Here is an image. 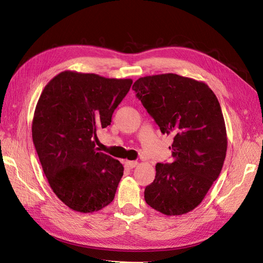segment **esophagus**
<instances>
[{
    "label": "esophagus",
    "mask_w": 263,
    "mask_h": 263,
    "mask_svg": "<svg viewBox=\"0 0 263 263\" xmlns=\"http://www.w3.org/2000/svg\"><path fill=\"white\" fill-rule=\"evenodd\" d=\"M138 164V162L137 161H129V160H127L126 162H125V165L127 166V168L128 169H133V168H135V166H136Z\"/></svg>",
    "instance_id": "esophagus-1"
}]
</instances>
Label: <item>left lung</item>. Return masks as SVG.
Instances as JSON below:
<instances>
[{"instance_id": "obj_1", "label": "left lung", "mask_w": 263, "mask_h": 263, "mask_svg": "<svg viewBox=\"0 0 263 263\" xmlns=\"http://www.w3.org/2000/svg\"><path fill=\"white\" fill-rule=\"evenodd\" d=\"M133 90L161 133L174 136L172 162L156 164L146 203L168 216L193 211L226 157V127L216 95L204 82L174 73L139 78Z\"/></svg>"}]
</instances>
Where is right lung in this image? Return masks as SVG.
<instances>
[{"mask_svg": "<svg viewBox=\"0 0 263 263\" xmlns=\"http://www.w3.org/2000/svg\"><path fill=\"white\" fill-rule=\"evenodd\" d=\"M132 79L63 71L45 86L31 126L33 141L53 193L71 210L92 213L114 200L124 166L95 148L97 130L128 93Z\"/></svg>", "mask_w": 263, "mask_h": 263, "instance_id": "add662e5", "label": "right lung"}]
</instances>
